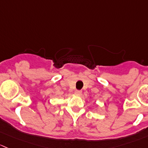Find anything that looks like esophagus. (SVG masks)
Segmentation results:
<instances>
[{
	"label": "esophagus",
	"mask_w": 148,
	"mask_h": 148,
	"mask_svg": "<svg viewBox=\"0 0 148 148\" xmlns=\"http://www.w3.org/2000/svg\"><path fill=\"white\" fill-rule=\"evenodd\" d=\"M81 93H82L81 90H76L75 91V94L76 95H81Z\"/></svg>",
	"instance_id": "34e87169"
}]
</instances>
